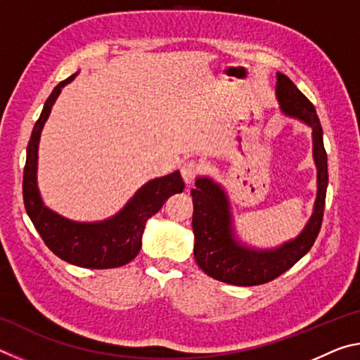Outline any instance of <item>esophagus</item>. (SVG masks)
Here are the masks:
<instances>
[{
	"mask_svg": "<svg viewBox=\"0 0 360 360\" xmlns=\"http://www.w3.org/2000/svg\"><path fill=\"white\" fill-rule=\"evenodd\" d=\"M200 173H202V165L197 162H186L184 165L181 167V174L186 184H191Z\"/></svg>",
	"mask_w": 360,
	"mask_h": 360,
	"instance_id": "esophagus-1",
	"label": "esophagus"
}]
</instances>
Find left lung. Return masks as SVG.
I'll return each mask as SVG.
<instances>
[{"instance_id": "left-lung-1", "label": "left lung", "mask_w": 360, "mask_h": 360, "mask_svg": "<svg viewBox=\"0 0 360 360\" xmlns=\"http://www.w3.org/2000/svg\"><path fill=\"white\" fill-rule=\"evenodd\" d=\"M276 95L281 109L313 129V155L318 167V197L314 212L304 230L294 241L275 251H252L236 243L231 230L227 197L221 187L208 178H200L192 188L195 235L193 255L197 265L217 281L233 285H259L270 283L294 266L318 238L324 217L327 192V152L322 141V127L313 103L288 76L278 72Z\"/></svg>"}]
</instances>
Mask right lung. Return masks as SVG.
<instances>
[{
    "mask_svg": "<svg viewBox=\"0 0 360 360\" xmlns=\"http://www.w3.org/2000/svg\"><path fill=\"white\" fill-rule=\"evenodd\" d=\"M76 75L60 82L44 103L39 119L33 127L27 146V162L23 168V203L42 241L51 251L68 264L105 270L129 264L141 249V236L146 221L162 208L174 193L184 191V181L179 172L154 179L135 193L129 205L117 216L105 222L79 224L65 219L46 208L36 186L38 165V143L44 122L51 114L52 105L63 85L71 82Z\"/></svg>",
    "mask_w": 360,
    "mask_h": 360,
    "instance_id": "obj_1",
    "label": "right lung"
}]
</instances>
